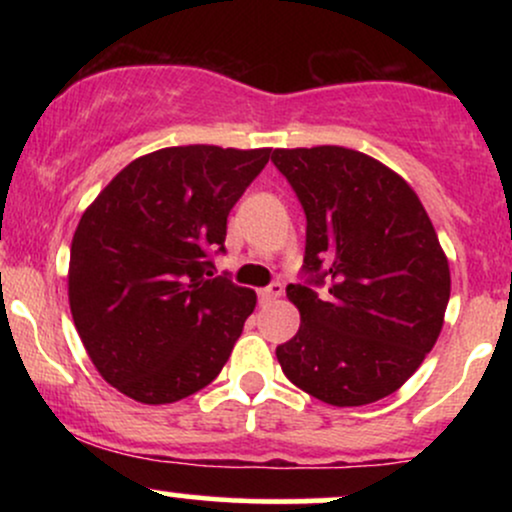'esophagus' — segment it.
I'll use <instances>...</instances> for the list:
<instances>
[{"label":"esophagus","mask_w":512,"mask_h":512,"mask_svg":"<svg viewBox=\"0 0 512 512\" xmlns=\"http://www.w3.org/2000/svg\"><path fill=\"white\" fill-rule=\"evenodd\" d=\"M281 293H284V286H281L279 281H272V284L264 286V289L257 291V296H260L262 303H272V301H276V298L281 296Z\"/></svg>","instance_id":"esophagus-1"}]
</instances>
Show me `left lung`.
Returning a JSON list of instances; mask_svg holds the SVG:
<instances>
[{
    "mask_svg": "<svg viewBox=\"0 0 512 512\" xmlns=\"http://www.w3.org/2000/svg\"><path fill=\"white\" fill-rule=\"evenodd\" d=\"M305 214L296 337L276 346L303 392L361 407L399 390L436 344L450 269L416 192L380 161L344 146L276 149Z\"/></svg>",
    "mask_w": 512,
    "mask_h": 512,
    "instance_id": "1",
    "label": "left lung"
}]
</instances>
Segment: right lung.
I'll return each mask as SVG.
<instances>
[{
    "instance_id": "right-lung-1",
    "label": "right lung",
    "mask_w": 512,
    "mask_h": 512,
    "mask_svg": "<svg viewBox=\"0 0 512 512\" xmlns=\"http://www.w3.org/2000/svg\"><path fill=\"white\" fill-rule=\"evenodd\" d=\"M272 149L170 146L137 158L81 216L69 305L93 366L122 395L170 404L221 373L255 291L214 276L231 209Z\"/></svg>"
}]
</instances>
